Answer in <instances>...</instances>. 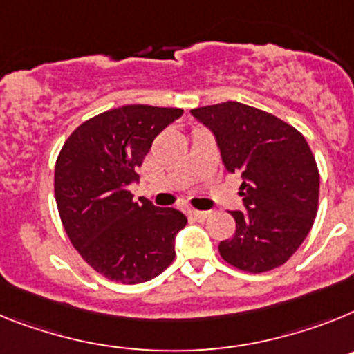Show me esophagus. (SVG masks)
Segmentation results:
<instances>
[{
  "label": "esophagus",
  "instance_id": "1",
  "mask_svg": "<svg viewBox=\"0 0 354 354\" xmlns=\"http://www.w3.org/2000/svg\"><path fill=\"white\" fill-rule=\"evenodd\" d=\"M189 215L190 217H194L196 221H207L208 217H210L212 215V212L210 210H190L189 212Z\"/></svg>",
  "mask_w": 354,
  "mask_h": 354
}]
</instances>
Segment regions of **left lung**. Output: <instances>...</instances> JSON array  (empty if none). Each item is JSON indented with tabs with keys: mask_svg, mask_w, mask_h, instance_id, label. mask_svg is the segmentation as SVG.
I'll list each match as a JSON object with an SVG mask.
<instances>
[{
	"mask_svg": "<svg viewBox=\"0 0 354 354\" xmlns=\"http://www.w3.org/2000/svg\"><path fill=\"white\" fill-rule=\"evenodd\" d=\"M212 131L228 173L242 178L244 210L221 257L248 272L285 263L303 244L317 214L319 171L305 137L272 113L226 101L190 110Z\"/></svg>",
	"mask_w": 354,
	"mask_h": 354,
	"instance_id": "left-lung-1",
	"label": "left lung"
}]
</instances>
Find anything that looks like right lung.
<instances>
[{
    "label": "right lung",
    "instance_id": "right-lung-1",
    "mask_svg": "<svg viewBox=\"0 0 354 354\" xmlns=\"http://www.w3.org/2000/svg\"><path fill=\"white\" fill-rule=\"evenodd\" d=\"M181 109L126 104L80 124L55 165V198L69 241L104 278L135 285L158 276L176 257L187 217L130 192L160 131Z\"/></svg>",
    "mask_w": 354,
    "mask_h": 354
}]
</instances>
